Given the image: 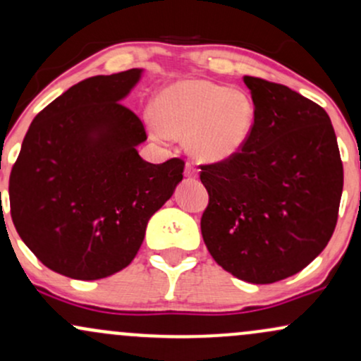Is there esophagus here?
<instances>
[{"instance_id":"esophagus-1","label":"esophagus","mask_w":361,"mask_h":361,"mask_svg":"<svg viewBox=\"0 0 361 361\" xmlns=\"http://www.w3.org/2000/svg\"><path fill=\"white\" fill-rule=\"evenodd\" d=\"M185 176L192 180V178H197V176H198V171L192 166V164H186V168H185Z\"/></svg>"}]
</instances>
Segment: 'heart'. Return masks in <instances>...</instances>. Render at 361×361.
Listing matches in <instances>:
<instances>
[{
    "label": "heart",
    "mask_w": 361,
    "mask_h": 361,
    "mask_svg": "<svg viewBox=\"0 0 361 361\" xmlns=\"http://www.w3.org/2000/svg\"><path fill=\"white\" fill-rule=\"evenodd\" d=\"M256 106L243 90L180 80L157 91L147 126L157 139L185 137L186 151L207 164L233 161L255 127Z\"/></svg>",
    "instance_id": "1"
}]
</instances>
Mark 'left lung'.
Wrapping results in <instances>:
<instances>
[{"label":"left lung","instance_id":"left-lung-1","mask_svg":"<svg viewBox=\"0 0 361 361\" xmlns=\"http://www.w3.org/2000/svg\"><path fill=\"white\" fill-rule=\"evenodd\" d=\"M256 106L246 147L202 166V235L235 279L273 283L321 255L334 233L343 163L329 115L283 85L244 76Z\"/></svg>","mask_w":361,"mask_h":361}]
</instances>
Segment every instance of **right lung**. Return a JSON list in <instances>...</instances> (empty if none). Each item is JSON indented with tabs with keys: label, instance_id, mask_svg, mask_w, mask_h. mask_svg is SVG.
Listing matches in <instances>:
<instances>
[{
	"label": "right lung",
	"instance_id": "1",
	"mask_svg": "<svg viewBox=\"0 0 361 361\" xmlns=\"http://www.w3.org/2000/svg\"><path fill=\"white\" fill-rule=\"evenodd\" d=\"M144 69L78 82L34 118L10 175L11 219L47 268L98 280L130 264L149 219L183 180L181 159L139 156L142 122L122 105Z\"/></svg>",
	"mask_w": 361,
	"mask_h": 361
}]
</instances>
